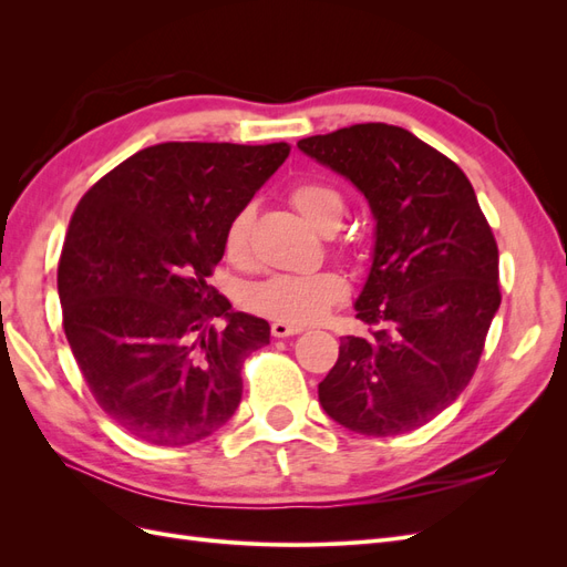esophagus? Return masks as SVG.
Masks as SVG:
<instances>
[{
  "label": "esophagus",
  "instance_id": "34e87169",
  "mask_svg": "<svg viewBox=\"0 0 567 567\" xmlns=\"http://www.w3.org/2000/svg\"><path fill=\"white\" fill-rule=\"evenodd\" d=\"M305 331V326L298 323H288V321H274L271 323V336L274 338H288V336H298Z\"/></svg>",
  "mask_w": 567,
  "mask_h": 567
}]
</instances>
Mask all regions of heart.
<instances>
[{
	"instance_id": "b5f03b06",
	"label": "heart",
	"mask_w": 567,
	"mask_h": 567,
	"mask_svg": "<svg viewBox=\"0 0 567 567\" xmlns=\"http://www.w3.org/2000/svg\"><path fill=\"white\" fill-rule=\"evenodd\" d=\"M288 200L293 208L317 229H331L342 213V198L333 186L315 179H300L288 188ZM252 225V210L241 208L225 229V252L229 260L241 262L248 255V236ZM338 250L348 248L346 238H336ZM350 296L348 279L336 269H315L300 274H271L265 281L250 284L244 290V305L277 321L315 323L329 315L333 307Z\"/></svg>"
}]
</instances>
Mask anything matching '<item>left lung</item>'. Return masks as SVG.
<instances>
[{
    "mask_svg": "<svg viewBox=\"0 0 567 567\" xmlns=\"http://www.w3.org/2000/svg\"><path fill=\"white\" fill-rule=\"evenodd\" d=\"M300 151L348 177L375 217L373 265L338 362L319 383L326 414L359 435L433 421L473 379L499 310V248L463 169L404 127L350 125Z\"/></svg>",
    "mask_w": 567,
    "mask_h": 567,
    "instance_id": "8db88e82",
    "label": "left lung"
}]
</instances>
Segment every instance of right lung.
<instances>
[{
	"label": "right lung",
	"mask_w": 567,
	"mask_h": 567,
	"mask_svg": "<svg viewBox=\"0 0 567 567\" xmlns=\"http://www.w3.org/2000/svg\"><path fill=\"white\" fill-rule=\"evenodd\" d=\"M288 151L165 142L80 198L59 260L63 331L96 404L132 437L184 447L234 416L244 362L269 342V323L231 312L208 277L229 219Z\"/></svg>",
	"instance_id": "add662e5"
}]
</instances>
